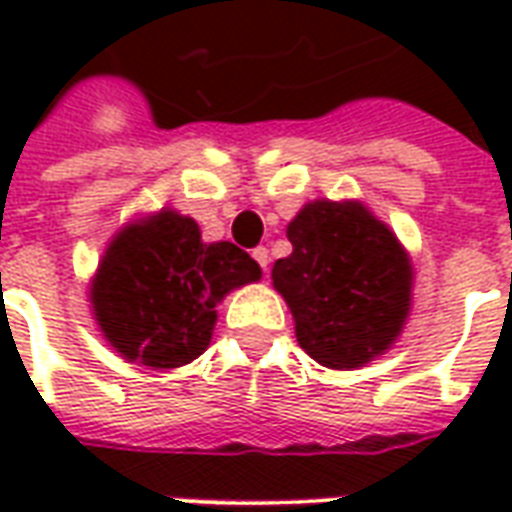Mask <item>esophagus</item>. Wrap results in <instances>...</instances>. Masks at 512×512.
I'll use <instances>...</instances> for the list:
<instances>
[{"mask_svg": "<svg viewBox=\"0 0 512 512\" xmlns=\"http://www.w3.org/2000/svg\"><path fill=\"white\" fill-rule=\"evenodd\" d=\"M252 257H255L257 263H260V268H263V271H268V263H271V255H268L266 246H257L255 252H252Z\"/></svg>", "mask_w": 512, "mask_h": 512, "instance_id": "esophagus-1", "label": "esophagus"}]
</instances>
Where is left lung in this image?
I'll list each match as a JSON object with an SVG mask.
<instances>
[{
  "label": "left lung",
  "mask_w": 512,
  "mask_h": 512,
  "mask_svg": "<svg viewBox=\"0 0 512 512\" xmlns=\"http://www.w3.org/2000/svg\"><path fill=\"white\" fill-rule=\"evenodd\" d=\"M293 252L271 268L296 340L332 370L384 356L411 312L414 266L365 202L312 200L288 224Z\"/></svg>",
  "instance_id": "obj_1"
}]
</instances>
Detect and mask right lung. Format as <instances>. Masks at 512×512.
I'll return each instance as SVG.
<instances>
[{"mask_svg": "<svg viewBox=\"0 0 512 512\" xmlns=\"http://www.w3.org/2000/svg\"><path fill=\"white\" fill-rule=\"evenodd\" d=\"M260 277L244 249L208 244L191 216L161 208L112 235L90 279V307L117 356L172 370L211 345L224 296Z\"/></svg>", "mask_w": 512, "mask_h": 512, "instance_id": "add662e5", "label": "right lung"}]
</instances>
